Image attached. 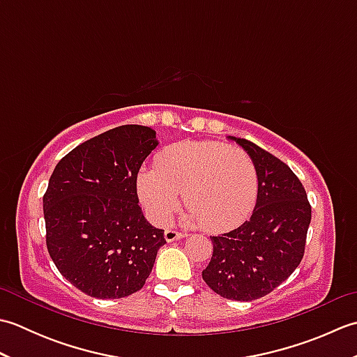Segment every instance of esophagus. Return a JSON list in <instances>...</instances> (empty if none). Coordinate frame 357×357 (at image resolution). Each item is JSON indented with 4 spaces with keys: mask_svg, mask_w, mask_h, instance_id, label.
<instances>
[{
    "mask_svg": "<svg viewBox=\"0 0 357 357\" xmlns=\"http://www.w3.org/2000/svg\"><path fill=\"white\" fill-rule=\"evenodd\" d=\"M184 236H187V234H184V233H179V231H176V230H173V229H167V230L164 231V238H165V241H167V242L178 241V239L184 238Z\"/></svg>",
    "mask_w": 357,
    "mask_h": 357,
    "instance_id": "1",
    "label": "esophagus"
}]
</instances>
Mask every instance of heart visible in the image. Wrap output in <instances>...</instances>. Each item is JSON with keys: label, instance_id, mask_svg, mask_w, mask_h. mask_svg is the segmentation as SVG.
<instances>
[{"label": "heart", "instance_id": "heart-1", "mask_svg": "<svg viewBox=\"0 0 357 357\" xmlns=\"http://www.w3.org/2000/svg\"><path fill=\"white\" fill-rule=\"evenodd\" d=\"M136 188L144 208L158 224L169 221L184 192L188 221L201 222L210 231H224L253 211L259 173L253 158L241 147L185 141L161 151L155 167L142 169Z\"/></svg>", "mask_w": 357, "mask_h": 357}]
</instances>
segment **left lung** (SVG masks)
Listing matches in <instances>:
<instances>
[{
  "label": "left lung",
  "instance_id": "8db88e82",
  "mask_svg": "<svg viewBox=\"0 0 357 357\" xmlns=\"http://www.w3.org/2000/svg\"><path fill=\"white\" fill-rule=\"evenodd\" d=\"M229 138L253 158L259 195L248 221L210 236L213 255L202 279L222 298L247 302L271 293L298 268L305 252L312 206L304 185L285 162L252 141Z\"/></svg>",
  "mask_w": 357,
  "mask_h": 357
}]
</instances>
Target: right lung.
Here are the masks:
<instances>
[{
	"label": "right lung",
	"mask_w": 357,
	"mask_h": 357,
	"mask_svg": "<svg viewBox=\"0 0 357 357\" xmlns=\"http://www.w3.org/2000/svg\"><path fill=\"white\" fill-rule=\"evenodd\" d=\"M156 132L119 126L79 144L49 179L43 208L45 244L59 273L98 299H119L146 284L165 244L138 206L136 178Z\"/></svg>",
	"instance_id": "obj_1"
}]
</instances>
